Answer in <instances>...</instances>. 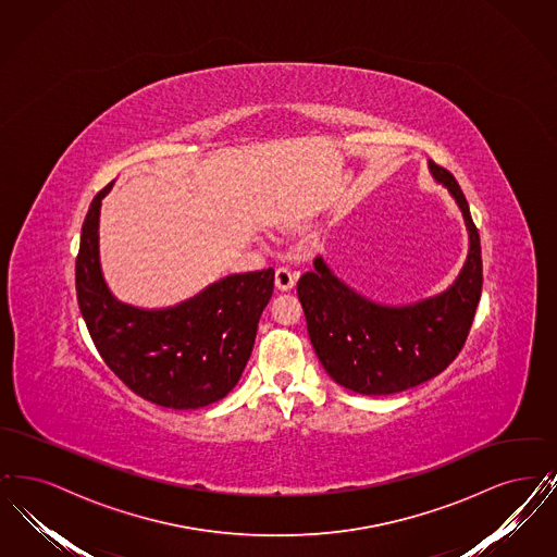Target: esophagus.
I'll return each mask as SVG.
<instances>
[{
  "label": "esophagus",
  "mask_w": 557,
  "mask_h": 557,
  "mask_svg": "<svg viewBox=\"0 0 557 557\" xmlns=\"http://www.w3.org/2000/svg\"><path fill=\"white\" fill-rule=\"evenodd\" d=\"M296 280H298V273L292 271L288 267H277V269H275V286H277L280 290H292L294 284H296Z\"/></svg>",
  "instance_id": "obj_1"
}]
</instances>
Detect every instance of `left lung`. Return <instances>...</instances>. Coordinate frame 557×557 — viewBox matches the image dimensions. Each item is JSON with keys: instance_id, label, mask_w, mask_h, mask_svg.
Listing matches in <instances>:
<instances>
[{"instance_id": "obj_1", "label": "left lung", "mask_w": 557, "mask_h": 557, "mask_svg": "<svg viewBox=\"0 0 557 557\" xmlns=\"http://www.w3.org/2000/svg\"><path fill=\"white\" fill-rule=\"evenodd\" d=\"M428 169L449 189L470 238L466 263L447 290L411 305H382L346 286L321 257L296 286L323 370L336 384L359 395H395L447 370L476 315L482 292L476 225L449 171L432 160Z\"/></svg>"}]
</instances>
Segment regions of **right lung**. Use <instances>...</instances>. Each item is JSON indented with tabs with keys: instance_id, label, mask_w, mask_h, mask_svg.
<instances>
[{
	"instance_id": "obj_1",
	"label": "right lung",
	"mask_w": 557,
	"mask_h": 557,
	"mask_svg": "<svg viewBox=\"0 0 557 557\" xmlns=\"http://www.w3.org/2000/svg\"><path fill=\"white\" fill-rule=\"evenodd\" d=\"M110 187L91 200L75 265L81 315L91 341L135 395L166 409L207 407L238 384L275 273L271 267L234 273L166 309L121 302L100 265V207Z\"/></svg>"
}]
</instances>
